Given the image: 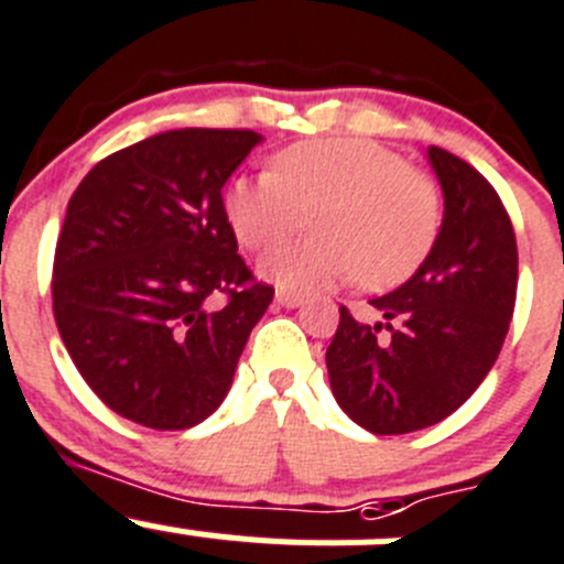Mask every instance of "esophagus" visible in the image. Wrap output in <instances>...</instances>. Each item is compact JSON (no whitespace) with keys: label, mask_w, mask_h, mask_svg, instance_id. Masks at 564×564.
Listing matches in <instances>:
<instances>
[{"label":"esophagus","mask_w":564,"mask_h":564,"mask_svg":"<svg viewBox=\"0 0 564 564\" xmlns=\"http://www.w3.org/2000/svg\"><path fill=\"white\" fill-rule=\"evenodd\" d=\"M275 303L283 305V308H297L300 303H303V297H300L297 292H292V289H278L275 292Z\"/></svg>","instance_id":"esophagus-1"}]
</instances>
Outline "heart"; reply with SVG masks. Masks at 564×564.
Masks as SVG:
<instances>
[{"label":"heart","mask_w":564,"mask_h":564,"mask_svg":"<svg viewBox=\"0 0 564 564\" xmlns=\"http://www.w3.org/2000/svg\"><path fill=\"white\" fill-rule=\"evenodd\" d=\"M223 206L250 250L281 242L316 212L311 228L319 237L281 245L261 259L264 275L300 292L355 278L369 289L397 286L427 259L441 226L433 182L358 137L289 145L275 173L234 178Z\"/></svg>","instance_id":"heart-1"}]
</instances>
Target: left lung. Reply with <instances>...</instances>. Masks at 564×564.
Masks as SVG:
<instances>
[{
    "instance_id": "obj_1",
    "label": "left lung",
    "mask_w": 564,
    "mask_h": 564,
    "mask_svg": "<svg viewBox=\"0 0 564 564\" xmlns=\"http://www.w3.org/2000/svg\"><path fill=\"white\" fill-rule=\"evenodd\" d=\"M444 220L419 270L369 300L382 322L360 325L341 305L327 347L338 408L375 435L433 427L488 377L510 330L518 289L516 231L482 173L430 145ZM386 326L392 338L376 341Z\"/></svg>"
}]
</instances>
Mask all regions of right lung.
<instances>
[{
    "label": "right lung",
    "instance_id": "1",
    "mask_svg": "<svg viewBox=\"0 0 564 564\" xmlns=\"http://www.w3.org/2000/svg\"><path fill=\"white\" fill-rule=\"evenodd\" d=\"M264 137L173 129L115 151L70 195L54 250V319L107 408L187 430L226 399L275 289L256 283L223 187Z\"/></svg>",
    "mask_w": 564,
    "mask_h": 564
}]
</instances>
